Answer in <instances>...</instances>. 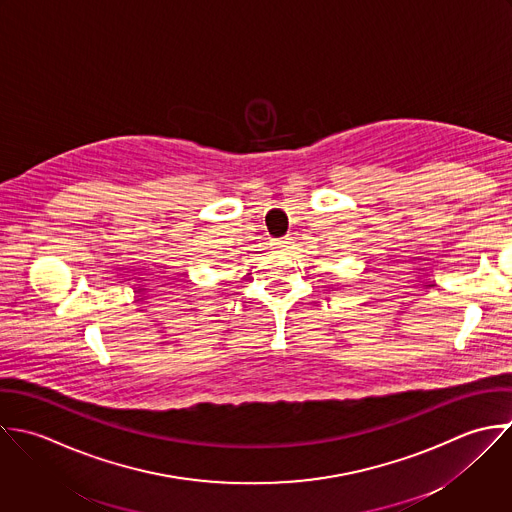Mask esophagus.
<instances>
[{"instance_id": "obj_1", "label": "esophagus", "mask_w": 512, "mask_h": 512, "mask_svg": "<svg viewBox=\"0 0 512 512\" xmlns=\"http://www.w3.org/2000/svg\"><path fill=\"white\" fill-rule=\"evenodd\" d=\"M290 244H292V238H280V240H274L272 246L278 250H288V248H292Z\"/></svg>"}]
</instances>
